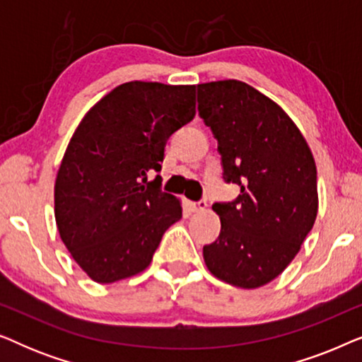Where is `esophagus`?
<instances>
[{
    "label": "esophagus",
    "mask_w": 362,
    "mask_h": 362,
    "mask_svg": "<svg viewBox=\"0 0 362 362\" xmlns=\"http://www.w3.org/2000/svg\"><path fill=\"white\" fill-rule=\"evenodd\" d=\"M189 209L192 212H204L207 209V202L199 201V202H189Z\"/></svg>",
    "instance_id": "esophagus-1"
}]
</instances>
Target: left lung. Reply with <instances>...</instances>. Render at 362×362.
<instances>
[{"mask_svg": "<svg viewBox=\"0 0 362 362\" xmlns=\"http://www.w3.org/2000/svg\"><path fill=\"white\" fill-rule=\"evenodd\" d=\"M197 110L212 130L224 181L239 185L216 202L221 234L204 245L207 269L240 288H259L284 272L315 224L316 165L284 108L240 81L199 83Z\"/></svg>", "mask_w": 362, "mask_h": 362, "instance_id": "obj_1", "label": "left lung"}]
</instances>
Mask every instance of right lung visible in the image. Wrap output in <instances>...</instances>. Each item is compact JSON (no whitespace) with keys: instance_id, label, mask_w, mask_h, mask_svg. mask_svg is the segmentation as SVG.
Wrapping results in <instances>:
<instances>
[{"instance_id":"right-lung-1","label":"right lung","mask_w":362,"mask_h":362,"mask_svg":"<svg viewBox=\"0 0 362 362\" xmlns=\"http://www.w3.org/2000/svg\"><path fill=\"white\" fill-rule=\"evenodd\" d=\"M196 86L127 82L97 102L74 132L54 186L59 234L97 284L150 265L180 199L148 182L160 171L168 138L196 115Z\"/></svg>"}]
</instances>
